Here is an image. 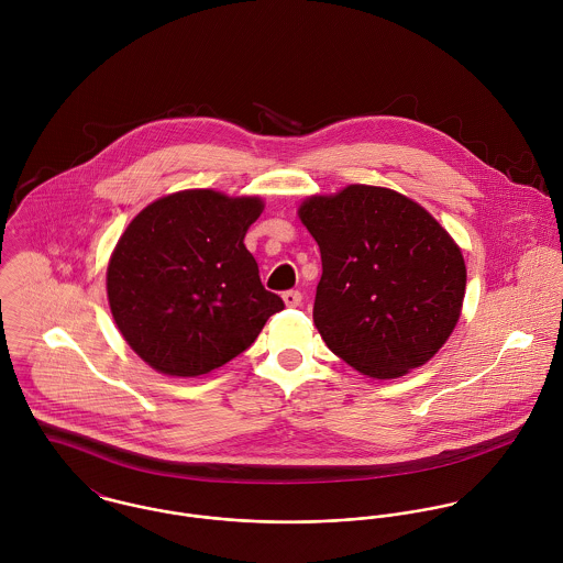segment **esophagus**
Masks as SVG:
<instances>
[{
  "label": "esophagus",
  "instance_id": "obj_1",
  "mask_svg": "<svg viewBox=\"0 0 563 563\" xmlns=\"http://www.w3.org/2000/svg\"><path fill=\"white\" fill-rule=\"evenodd\" d=\"M282 297H284V303H286L288 308L301 306V292H299V290H286Z\"/></svg>",
  "mask_w": 563,
  "mask_h": 563
}]
</instances>
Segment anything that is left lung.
Instances as JSON below:
<instances>
[{
  "label": "left lung",
  "instance_id": "left-lung-1",
  "mask_svg": "<svg viewBox=\"0 0 563 563\" xmlns=\"http://www.w3.org/2000/svg\"><path fill=\"white\" fill-rule=\"evenodd\" d=\"M299 219L321 249L314 324L355 371L395 379L429 362L460 321L466 264L449 232L390 188L314 195Z\"/></svg>",
  "mask_w": 563,
  "mask_h": 563
}]
</instances>
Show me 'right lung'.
Here are the masks:
<instances>
[{"label":"right lung","mask_w":563,"mask_h":563,"mask_svg":"<svg viewBox=\"0 0 563 563\" xmlns=\"http://www.w3.org/2000/svg\"><path fill=\"white\" fill-rule=\"evenodd\" d=\"M260 197L181 190L150 203L117 242L106 286L125 342L158 373L206 375L284 310L260 282L244 234Z\"/></svg>","instance_id":"right-lung-1"}]
</instances>
